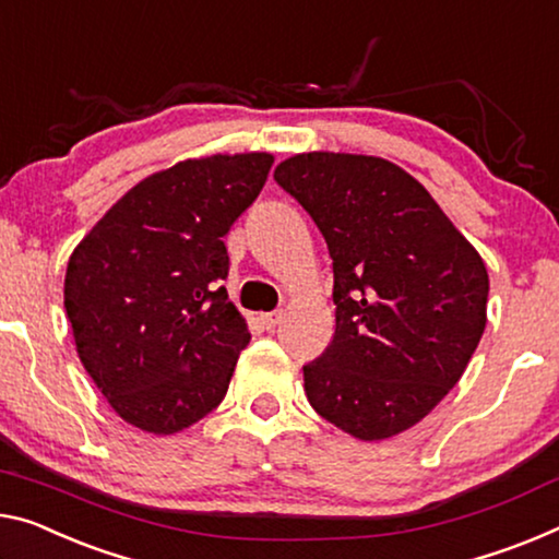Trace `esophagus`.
I'll return each mask as SVG.
<instances>
[{"label":"esophagus","mask_w":559,"mask_h":559,"mask_svg":"<svg viewBox=\"0 0 559 559\" xmlns=\"http://www.w3.org/2000/svg\"><path fill=\"white\" fill-rule=\"evenodd\" d=\"M260 320H262L264 328L274 330L280 324V320H282V312H264V314H260Z\"/></svg>","instance_id":"1"}]
</instances>
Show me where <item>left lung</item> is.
<instances>
[{
	"mask_svg": "<svg viewBox=\"0 0 559 559\" xmlns=\"http://www.w3.org/2000/svg\"><path fill=\"white\" fill-rule=\"evenodd\" d=\"M274 182L302 204L332 257L334 337L302 367L309 405L359 440L397 435L475 355L487 322L483 257L388 159L297 154Z\"/></svg>",
	"mask_w": 559,
	"mask_h": 559,
	"instance_id": "obj_1",
	"label": "left lung"
}]
</instances>
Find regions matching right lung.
Wrapping results in <instances>:
<instances>
[{
    "instance_id": "1",
    "label": "right lung",
    "mask_w": 559,
    "mask_h": 559,
    "mask_svg": "<svg viewBox=\"0 0 559 559\" xmlns=\"http://www.w3.org/2000/svg\"><path fill=\"white\" fill-rule=\"evenodd\" d=\"M272 154L187 159L132 187L80 247L64 309L84 369L124 423L171 435L225 400L252 334L222 282L225 237Z\"/></svg>"
}]
</instances>
